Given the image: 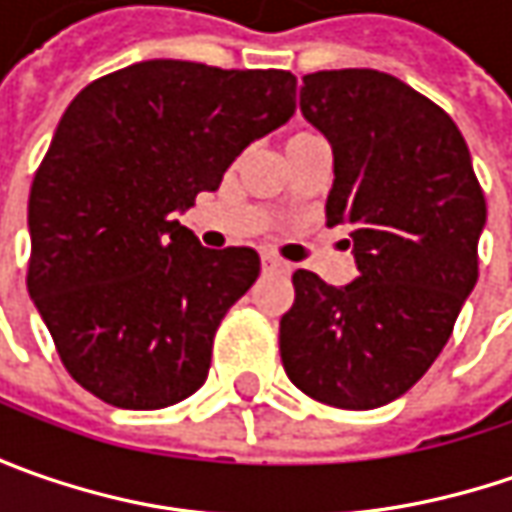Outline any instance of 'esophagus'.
Segmentation results:
<instances>
[{
    "label": "esophagus",
    "mask_w": 512,
    "mask_h": 512,
    "mask_svg": "<svg viewBox=\"0 0 512 512\" xmlns=\"http://www.w3.org/2000/svg\"><path fill=\"white\" fill-rule=\"evenodd\" d=\"M262 267H265V273H285L287 270L285 262H279V259H273V256H265V259H262Z\"/></svg>",
    "instance_id": "esophagus-1"
}]
</instances>
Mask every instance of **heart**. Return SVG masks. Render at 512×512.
Returning a JSON list of instances; mask_svg holds the SVG:
<instances>
[{
	"mask_svg": "<svg viewBox=\"0 0 512 512\" xmlns=\"http://www.w3.org/2000/svg\"><path fill=\"white\" fill-rule=\"evenodd\" d=\"M313 139H322V136H319L316 130H307V128L293 130V133L287 136V148H293V145H305V142H313Z\"/></svg>",
	"mask_w": 512,
	"mask_h": 512,
	"instance_id": "b5f03b06",
	"label": "heart"
}]
</instances>
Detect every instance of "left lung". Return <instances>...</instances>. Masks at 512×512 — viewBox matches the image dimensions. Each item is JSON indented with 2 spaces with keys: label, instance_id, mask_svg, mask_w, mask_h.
Masks as SVG:
<instances>
[{
  "label": "left lung",
  "instance_id": "left-lung-1",
  "mask_svg": "<svg viewBox=\"0 0 512 512\" xmlns=\"http://www.w3.org/2000/svg\"><path fill=\"white\" fill-rule=\"evenodd\" d=\"M302 82V113L333 148L327 227H350L359 276L333 287L293 273L282 364L310 399L373 410L419 382L450 339L479 279L487 202L456 122L419 90L370 68Z\"/></svg>",
  "mask_w": 512,
  "mask_h": 512
}]
</instances>
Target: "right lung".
I'll use <instances>...</instances> for the list:
<instances>
[{
    "label": "right lung",
    "instance_id": "add662e5",
    "mask_svg": "<svg viewBox=\"0 0 512 512\" xmlns=\"http://www.w3.org/2000/svg\"><path fill=\"white\" fill-rule=\"evenodd\" d=\"M293 110L290 70L179 59L113 70L70 102L30 185L28 293L96 399L159 410L205 384L259 253L207 250L176 213Z\"/></svg>",
    "mask_w": 512,
    "mask_h": 512
}]
</instances>
